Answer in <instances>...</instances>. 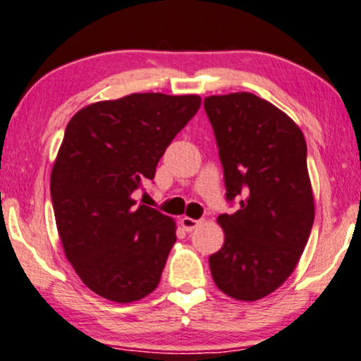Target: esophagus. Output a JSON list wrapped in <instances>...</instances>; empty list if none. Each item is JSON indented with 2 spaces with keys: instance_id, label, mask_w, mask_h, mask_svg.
<instances>
[{
  "instance_id": "obj_1",
  "label": "esophagus",
  "mask_w": 361,
  "mask_h": 361,
  "mask_svg": "<svg viewBox=\"0 0 361 361\" xmlns=\"http://www.w3.org/2000/svg\"><path fill=\"white\" fill-rule=\"evenodd\" d=\"M201 224L199 219H192V218H188V216H184V218H180V226L184 228V231H194L196 228Z\"/></svg>"
}]
</instances>
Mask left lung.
I'll use <instances>...</instances> for the list:
<instances>
[{
    "instance_id": "left-lung-1",
    "label": "left lung",
    "mask_w": 361,
    "mask_h": 361,
    "mask_svg": "<svg viewBox=\"0 0 361 361\" xmlns=\"http://www.w3.org/2000/svg\"><path fill=\"white\" fill-rule=\"evenodd\" d=\"M204 109L223 165L226 201L218 218L224 243L209 257L216 286L257 300L294 272L314 223L307 147L299 126L252 92L209 96Z\"/></svg>"
}]
</instances>
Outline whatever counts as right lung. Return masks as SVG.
<instances>
[{
    "label": "right lung",
    "mask_w": 361,
    "mask_h": 361,
    "mask_svg": "<svg viewBox=\"0 0 361 361\" xmlns=\"http://www.w3.org/2000/svg\"><path fill=\"white\" fill-rule=\"evenodd\" d=\"M201 108L199 96L160 92L101 101L72 116L50 177L63 252L86 286L114 302L155 290L176 223L133 192Z\"/></svg>",
    "instance_id": "1"
}]
</instances>
